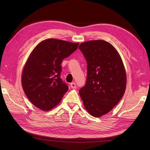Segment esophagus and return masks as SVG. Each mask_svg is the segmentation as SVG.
<instances>
[{
	"instance_id": "34e87169",
	"label": "esophagus",
	"mask_w": 150,
	"mask_h": 150,
	"mask_svg": "<svg viewBox=\"0 0 150 150\" xmlns=\"http://www.w3.org/2000/svg\"><path fill=\"white\" fill-rule=\"evenodd\" d=\"M71 87L72 89H75V88H76V83H71Z\"/></svg>"
}]
</instances>
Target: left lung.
Here are the masks:
<instances>
[{
  "mask_svg": "<svg viewBox=\"0 0 150 150\" xmlns=\"http://www.w3.org/2000/svg\"><path fill=\"white\" fill-rule=\"evenodd\" d=\"M79 48L88 64L86 83L79 93L87 111L99 117L112 110L123 96L125 68L117 50L105 40H89Z\"/></svg>",
  "mask_w": 150,
  "mask_h": 150,
  "instance_id": "left-lung-1",
  "label": "left lung"
}]
</instances>
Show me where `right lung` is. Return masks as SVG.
I'll return each mask as SVG.
<instances>
[{"label": "right lung", "instance_id": "obj_1", "mask_svg": "<svg viewBox=\"0 0 150 150\" xmlns=\"http://www.w3.org/2000/svg\"><path fill=\"white\" fill-rule=\"evenodd\" d=\"M79 43L47 39L31 52L22 70V88L33 105L44 111L61 102L69 87L60 78L61 63L78 49Z\"/></svg>", "mask_w": 150, "mask_h": 150}]
</instances>
